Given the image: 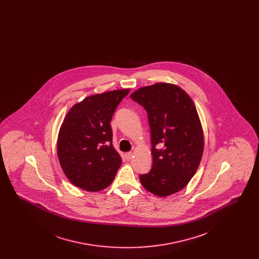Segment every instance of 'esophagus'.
Here are the masks:
<instances>
[{
	"mask_svg": "<svg viewBox=\"0 0 259 259\" xmlns=\"http://www.w3.org/2000/svg\"><path fill=\"white\" fill-rule=\"evenodd\" d=\"M124 157H125L127 160H130V159H132V157H133V153H132V152H126V153L124 154Z\"/></svg>",
	"mask_w": 259,
	"mask_h": 259,
	"instance_id": "34e87169",
	"label": "esophagus"
}]
</instances>
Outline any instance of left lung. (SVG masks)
<instances>
[{
	"instance_id": "obj_1",
	"label": "left lung",
	"mask_w": 259,
	"mask_h": 259,
	"mask_svg": "<svg viewBox=\"0 0 259 259\" xmlns=\"http://www.w3.org/2000/svg\"><path fill=\"white\" fill-rule=\"evenodd\" d=\"M130 97L148 114L151 131L150 172L140 176L150 193L166 197L179 192L197 171L204 151V132L190 96L172 83L140 87Z\"/></svg>"
}]
</instances>
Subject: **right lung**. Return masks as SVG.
Wrapping results in <instances>:
<instances>
[{
	"label": "right lung",
	"mask_w": 259,
	"mask_h": 259,
	"mask_svg": "<svg viewBox=\"0 0 259 259\" xmlns=\"http://www.w3.org/2000/svg\"><path fill=\"white\" fill-rule=\"evenodd\" d=\"M130 89L95 94L74 104L57 139L63 172L73 185L90 192L111 185L122 160L112 146V114Z\"/></svg>",
	"instance_id": "obj_1"
}]
</instances>
